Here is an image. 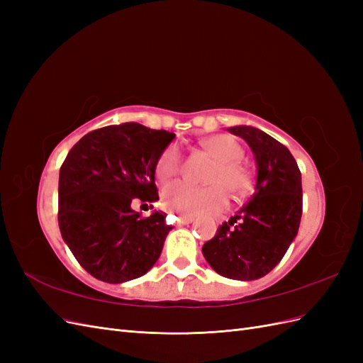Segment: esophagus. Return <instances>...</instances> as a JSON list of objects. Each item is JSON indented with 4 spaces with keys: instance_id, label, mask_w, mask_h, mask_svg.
Returning <instances> with one entry per match:
<instances>
[{
    "instance_id": "obj_1",
    "label": "esophagus",
    "mask_w": 363,
    "mask_h": 363,
    "mask_svg": "<svg viewBox=\"0 0 363 363\" xmlns=\"http://www.w3.org/2000/svg\"><path fill=\"white\" fill-rule=\"evenodd\" d=\"M192 221H194V218H192V216H184V215L179 216V219H177V223H179V224H182V225H186V224H191Z\"/></svg>"
}]
</instances>
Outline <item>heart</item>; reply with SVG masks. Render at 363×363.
Here are the masks:
<instances>
[{
    "mask_svg": "<svg viewBox=\"0 0 363 363\" xmlns=\"http://www.w3.org/2000/svg\"><path fill=\"white\" fill-rule=\"evenodd\" d=\"M201 147L215 159L208 171V186H195L188 182L169 183L162 192V203L168 211L184 215L199 216L221 211L227 204V191L236 196L245 195L252 188V174L239 160L244 150L238 142L227 135H215L201 140ZM182 150L171 144L164 148L156 162V179L167 182L182 168Z\"/></svg>",
    "mask_w": 363,
    "mask_h": 363,
    "instance_id": "b5f03b06",
    "label": "heart"
}]
</instances>
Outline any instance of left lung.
I'll use <instances>...</instances> for the list:
<instances>
[{"label": "left lung", "mask_w": 363, "mask_h": 363, "mask_svg": "<svg viewBox=\"0 0 363 363\" xmlns=\"http://www.w3.org/2000/svg\"><path fill=\"white\" fill-rule=\"evenodd\" d=\"M228 131L245 139L255 152L256 192L203 245V255L219 276L250 281L271 272L298 233L301 172L291 151L262 130L239 125Z\"/></svg>", "instance_id": "8db88e82"}]
</instances>
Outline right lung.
<instances>
[{
    "label": "right lung",
    "instance_id": "1",
    "mask_svg": "<svg viewBox=\"0 0 363 363\" xmlns=\"http://www.w3.org/2000/svg\"><path fill=\"white\" fill-rule=\"evenodd\" d=\"M174 136L138 123L107 125L84 135L62 163L60 233L77 262L95 279L133 280L159 259L172 228L164 221L167 215L142 216L131 204L159 200L156 162Z\"/></svg>",
    "mask_w": 363,
    "mask_h": 363
}]
</instances>
